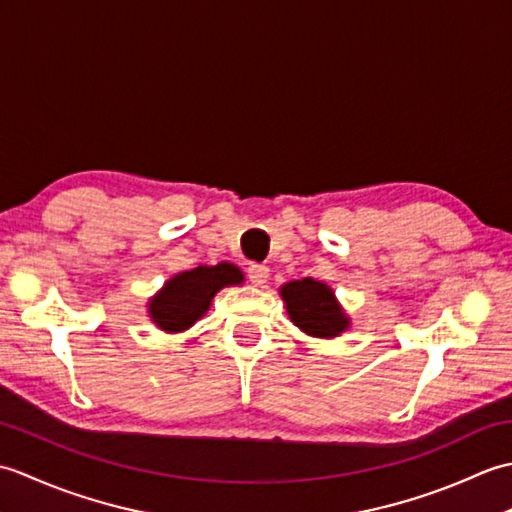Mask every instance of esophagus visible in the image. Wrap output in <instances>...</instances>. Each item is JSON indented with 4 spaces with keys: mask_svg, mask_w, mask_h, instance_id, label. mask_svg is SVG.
Here are the masks:
<instances>
[{
    "mask_svg": "<svg viewBox=\"0 0 512 512\" xmlns=\"http://www.w3.org/2000/svg\"><path fill=\"white\" fill-rule=\"evenodd\" d=\"M270 275V268L266 264H250L248 266V279L253 281L255 286L266 284V279Z\"/></svg>",
    "mask_w": 512,
    "mask_h": 512,
    "instance_id": "34e87169",
    "label": "esophagus"
}]
</instances>
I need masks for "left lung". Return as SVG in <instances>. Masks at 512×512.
Wrapping results in <instances>:
<instances>
[{
  "label": "left lung",
  "instance_id": "1",
  "mask_svg": "<svg viewBox=\"0 0 512 512\" xmlns=\"http://www.w3.org/2000/svg\"><path fill=\"white\" fill-rule=\"evenodd\" d=\"M281 297L286 301L292 323L306 334L328 339V336L341 334L350 325L334 299V292L321 281L310 277L290 281L281 288Z\"/></svg>",
  "mask_w": 512,
  "mask_h": 512
}]
</instances>
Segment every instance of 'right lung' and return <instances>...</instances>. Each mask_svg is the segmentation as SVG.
Returning <instances> with one entry per match:
<instances>
[{
	"instance_id": "add662e5",
	"label": "right lung",
	"mask_w": 512,
	"mask_h": 512,
	"mask_svg": "<svg viewBox=\"0 0 512 512\" xmlns=\"http://www.w3.org/2000/svg\"><path fill=\"white\" fill-rule=\"evenodd\" d=\"M242 279L239 268L226 262L217 266H198L189 273H180L167 281L158 297L151 299V319L167 332L187 330L209 310L217 290L239 284Z\"/></svg>"
}]
</instances>
